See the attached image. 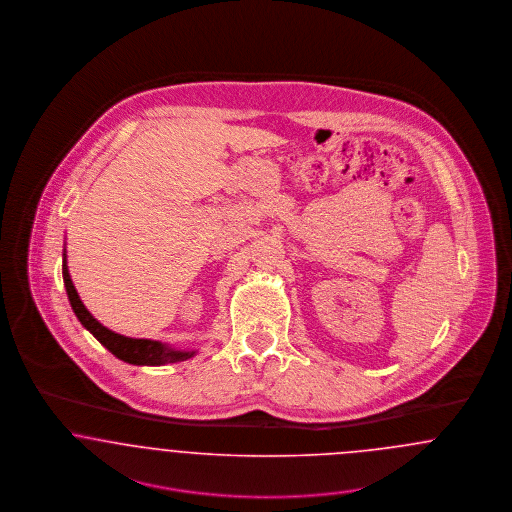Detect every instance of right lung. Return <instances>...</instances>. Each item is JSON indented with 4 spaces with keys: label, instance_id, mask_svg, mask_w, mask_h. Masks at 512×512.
<instances>
[{
    "label": "right lung",
    "instance_id": "obj_1",
    "mask_svg": "<svg viewBox=\"0 0 512 512\" xmlns=\"http://www.w3.org/2000/svg\"><path fill=\"white\" fill-rule=\"evenodd\" d=\"M63 283L67 289L69 302L73 306L75 316L79 318V322L106 347V349L115 354L119 360L127 362V364H135V366H163V364H173V362H183L189 360L196 350H177L167 347L165 343L160 341H150V339H133V337H125L119 335L115 331H111L108 327H104L98 322L82 304L81 296L77 293L69 268H67V256L63 252Z\"/></svg>",
    "mask_w": 512,
    "mask_h": 512
}]
</instances>
